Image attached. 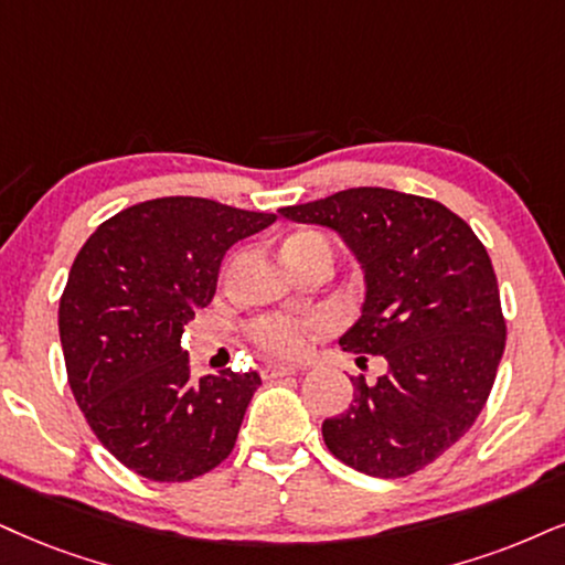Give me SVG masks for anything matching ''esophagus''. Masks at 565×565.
<instances>
[{"label":"esophagus","mask_w":565,"mask_h":565,"mask_svg":"<svg viewBox=\"0 0 565 565\" xmlns=\"http://www.w3.org/2000/svg\"><path fill=\"white\" fill-rule=\"evenodd\" d=\"M288 374H296L294 364H277V361H267L262 366V377L264 380H277V377H288Z\"/></svg>","instance_id":"obj_1"}]
</instances>
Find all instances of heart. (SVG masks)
Segmentation results:
<instances>
[{"instance_id":"heart-1","label":"heart","mask_w":565,"mask_h":565,"mask_svg":"<svg viewBox=\"0 0 565 565\" xmlns=\"http://www.w3.org/2000/svg\"><path fill=\"white\" fill-rule=\"evenodd\" d=\"M303 248L330 250V243L317 233H296L285 241L282 254H294V250H303ZM254 338L271 353H280V356H298V353L306 348V327L301 322H294V319L269 317V319H262V322L254 327Z\"/></svg>"}]
</instances>
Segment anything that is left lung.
<instances>
[{"instance_id": "1", "label": "left lung", "mask_w": 565, "mask_h": 565, "mask_svg": "<svg viewBox=\"0 0 565 565\" xmlns=\"http://www.w3.org/2000/svg\"><path fill=\"white\" fill-rule=\"evenodd\" d=\"M280 214L332 230L351 250L364 303L338 343L387 364L374 382L351 377L353 401L324 419V445L361 475H414L461 440L495 382L505 322L490 256L440 201L390 188H348Z\"/></svg>"}]
</instances>
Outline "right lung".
I'll return each instance as SVG.
<instances>
[{"label": "right lung", "instance_id": "1", "mask_svg": "<svg viewBox=\"0 0 565 565\" xmlns=\"http://www.w3.org/2000/svg\"><path fill=\"white\" fill-rule=\"evenodd\" d=\"M277 217L167 196L122 209L83 243L60 298L67 380L117 461L188 482L225 461L262 377H191L183 327L217 290L227 248Z\"/></svg>", "mask_w": 565, "mask_h": 565}]
</instances>
